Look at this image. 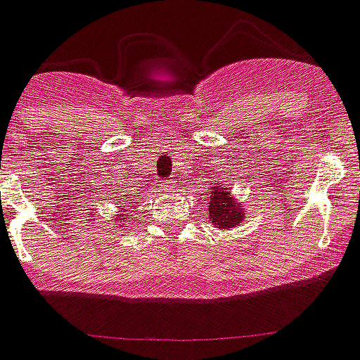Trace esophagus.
<instances>
[{
	"mask_svg": "<svg viewBox=\"0 0 360 360\" xmlns=\"http://www.w3.org/2000/svg\"><path fill=\"white\" fill-rule=\"evenodd\" d=\"M161 191H174L176 190V181H165V183L160 184Z\"/></svg>",
	"mask_w": 360,
	"mask_h": 360,
	"instance_id": "1",
	"label": "esophagus"
}]
</instances>
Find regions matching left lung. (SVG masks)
I'll return each mask as SVG.
<instances>
[{
	"mask_svg": "<svg viewBox=\"0 0 360 360\" xmlns=\"http://www.w3.org/2000/svg\"><path fill=\"white\" fill-rule=\"evenodd\" d=\"M206 200L210 224L218 229H233L240 226L245 217V207L231 195L229 188L221 186L220 181L213 183V186L207 190Z\"/></svg>",
	"mask_w": 360,
	"mask_h": 360,
	"instance_id": "8db88e82",
	"label": "left lung"
}]
</instances>
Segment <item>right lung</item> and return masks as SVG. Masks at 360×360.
Returning a JSON list of instances; mask_svg holds the SVG:
<instances>
[{
  "mask_svg": "<svg viewBox=\"0 0 360 360\" xmlns=\"http://www.w3.org/2000/svg\"><path fill=\"white\" fill-rule=\"evenodd\" d=\"M120 210H122V207H120ZM126 211H127V210H126ZM122 217H124V214H119V217H117V221L122 220Z\"/></svg>",
  "mask_w": 360,
  "mask_h": 360,
  "instance_id": "obj_1",
  "label": "right lung"
}]
</instances>
